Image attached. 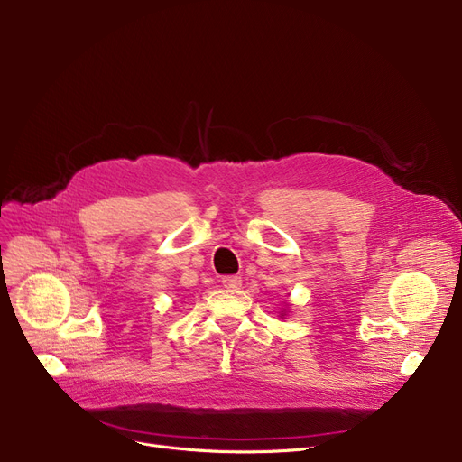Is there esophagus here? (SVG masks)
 Masks as SVG:
<instances>
[{
  "instance_id": "esophagus-1",
  "label": "esophagus",
  "mask_w": 462,
  "mask_h": 462,
  "mask_svg": "<svg viewBox=\"0 0 462 462\" xmlns=\"http://www.w3.org/2000/svg\"><path fill=\"white\" fill-rule=\"evenodd\" d=\"M221 282H223V286L225 288H239V284H241V277H237V275H226V277H223L221 279Z\"/></svg>"
}]
</instances>
